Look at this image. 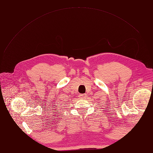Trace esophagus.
<instances>
[{"label":"esophagus","instance_id":"obj_1","mask_svg":"<svg viewBox=\"0 0 153 153\" xmlns=\"http://www.w3.org/2000/svg\"><path fill=\"white\" fill-rule=\"evenodd\" d=\"M87 96V94H80L79 95V98L81 99H84L86 98Z\"/></svg>","mask_w":153,"mask_h":153}]
</instances>
